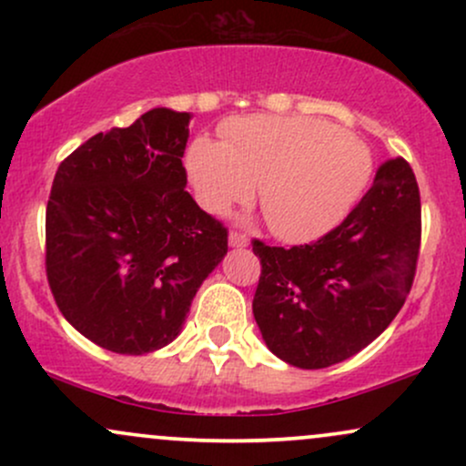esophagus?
Instances as JSON below:
<instances>
[{"instance_id": "obj_1", "label": "esophagus", "mask_w": 466, "mask_h": 466, "mask_svg": "<svg viewBox=\"0 0 466 466\" xmlns=\"http://www.w3.org/2000/svg\"><path fill=\"white\" fill-rule=\"evenodd\" d=\"M248 243H249L248 234L237 232V229H234V232H229V245H232V248H245Z\"/></svg>"}]
</instances>
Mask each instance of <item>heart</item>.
Returning <instances> with one entry per match:
<instances>
[{
  "label": "heart",
  "instance_id": "1",
  "mask_svg": "<svg viewBox=\"0 0 466 466\" xmlns=\"http://www.w3.org/2000/svg\"><path fill=\"white\" fill-rule=\"evenodd\" d=\"M188 173L206 210L258 206L276 237L307 240L341 221L370 177V155L350 133L319 120L248 116L221 127V144L197 137Z\"/></svg>",
  "mask_w": 466,
  "mask_h": 466
}]
</instances>
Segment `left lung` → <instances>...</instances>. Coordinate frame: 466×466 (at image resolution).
Masks as SVG:
<instances>
[{"instance_id": "1", "label": "left lung", "mask_w": 466, "mask_h": 466, "mask_svg": "<svg viewBox=\"0 0 466 466\" xmlns=\"http://www.w3.org/2000/svg\"><path fill=\"white\" fill-rule=\"evenodd\" d=\"M419 249V184L403 157L379 166L350 215L315 243L254 238L263 269L251 309L267 349L304 370L357 355L405 304Z\"/></svg>"}]
</instances>
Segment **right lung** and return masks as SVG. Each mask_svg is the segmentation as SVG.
Listing matches in <instances>:
<instances>
[{
  "label": "right lung",
  "instance_id": "right-lung-1",
  "mask_svg": "<svg viewBox=\"0 0 466 466\" xmlns=\"http://www.w3.org/2000/svg\"><path fill=\"white\" fill-rule=\"evenodd\" d=\"M190 114L157 106L96 133L58 166L46 210V274L80 335L117 355L170 344L228 228L186 190Z\"/></svg>",
  "mask_w": 466,
  "mask_h": 466
}]
</instances>
